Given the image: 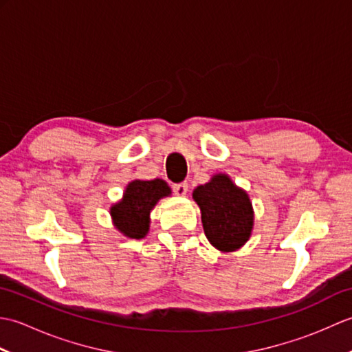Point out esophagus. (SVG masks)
I'll list each match as a JSON object with an SVG mask.
<instances>
[{
	"mask_svg": "<svg viewBox=\"0 0 352 352\" xmlns=\"http://www.w3.org/2000/svg\"><path fill=\"white\" fill-rule=\"evenodd\" d=\"M172 190H174V192L177 193V195L184 197L186 193H188V183L183 182V183H175V184H172Z\"/></svg>",
	"mask_w": 352,
	"mask_h": 352,
	"instance_id": "obj_1",
	"label": "esophagus"
}]
</instances>
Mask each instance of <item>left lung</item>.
Masks as SVG:
<instances>
[{"label":"left lung","mask_w":352,"mask_h":352,"mask_svg":"<svg viewBox=\"0 0 352 352\" xmlns=\"http://www.w3.org/2000/svg\"><path fill=\"white\" fill-rule=\"evenodd\" d=\"M193 199L201 208L204 233L214 248L231 252L248 241L254 219L251 201L227 175H214L198 186Z\"/></svg>","instance_id":"8db88e82"}]
</instances>
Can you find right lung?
Here are the masks:
<instances>
[{
    "label": "right lung",
    "mask_w": 352,
    "mask_h": 352,
    "mask_svg": "<svg viewBox=\"0 0 352 352\" xmlns=\"http://www.w3.org/2000/svg\"><path fill=\"white\" fill-rule=\"evenodd\" d=\"M170 193L163 180H134L124 193L121 203L110 208L116 228L126 237L142 239L149 230V212L160 198Z\"/></svg>",
    "instance_id": "right-lung-1"
}]
</instances>
